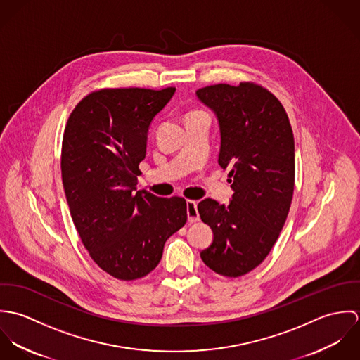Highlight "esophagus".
Listing matches in <instances>:
<instances>
[{
  "label": "esophagus",
  "instance_id": "esophagus-1",
  "mask_svg": "<svg viewBox=\"0 0 360 360\" xmlns=\"http://www.w3.org/2000/svg\"><path fill=\"white\" fill-rule=\"evenodd\" d=\"M187 216L190 223H195L200 220V213H198L195 201H187Z\"/></svg>",
  "mask_w": 360,
  "mask_h": 360
}]
</instances>
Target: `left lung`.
I'll list each match as a JSON object with an SVG mask.
<instances>
[{"mask_svg": "<svg viewBox=\"0 0 360 360\" xmlns=\"http://www.w3.org/2000/svg\"><path fill=\"white\" fill-rule=\"evenodd\" d=\"M217 119L219 165L229 170L227 205L206 198L198 212L212 231L201 259L214 273L240 277L259 266L285 223L295 181L294 134L281 103L254 83L198 89Z\"/></svg>", "mask_w": 360, "mask_h": 360, "instance_id": "1", "label": "left lung"}]
</instances>
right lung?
Listing matches in <instances>:
<instances>
[{"label": "right lung", "instance_id": "obj_1", "mask_svg": "<svg viewBox=\"0 0 360 360\" xmlns=\"http://www.w3.org/2000/svg\"><path fill=\"white\" fill-rule=\"evenodd\" d=\"M176 89H106L70 113L62 141V183L73 223L93 260L119 280L158 266L166 240L187 221L180 197L137 190L148 129Z\"/></svg>", "mask_w": 360, "mask_h": 360}]
</instances>
